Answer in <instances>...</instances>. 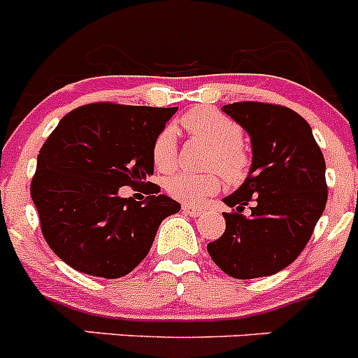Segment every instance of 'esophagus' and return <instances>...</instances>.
<instances>
[{"mask_svg": "<svg viewBox=\"0 0 358 358\" xmlns=\"http://www.w3.org/2000/svg\"><path fill=\"white\" fill-rule=\"evenodd\" d=\"M182 211H185L186 215H189V217H201V215L204 213L202 208L192 206V204H182Z\"/></svg>", "mask_w": 358, "mask_h": 358, "instance_id": "obj_1", "label": "esophagus"}]
</instances>
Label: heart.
I'll list each match as a JSON object with an SVG mask.
<instances>
[{
	"instance_id": "1",
	"label": "heart",
	"mask_w": 358,
	"mask_h": 358,
	"mask_svg": "<svg viewBox=\"0 0 358 358\" xmlns=\"http://www.w3.org/2000/svg\"><path fill=\"white\" fill-rule=\"evenodd\" d=\"M181 125L192 138L213 147L210 156L211 169L220 170L227 177H238L242 173L245 166V156L240 147L243 132L235 120L211 107H197L182 116ZM176 132L170 127H164L152 143V163L157 170L166 172L176 164ZM218 185L220 182L215 173L197 176V173L177 172L166 181V189L179 201L199 204L213 195L218 189Z\"/></svg>"
}]
</instances>
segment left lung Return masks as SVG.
I'll use <instances>...</instances> for the list:
<instances>
[{
  "label": "left lung",
  "mask_w": 358,
  "mask_h": 358,
  "mask_svg": "<svg viewBox=\"0 0 358 358\" xmlns=\"http://www.w3.org/2000/svg\"><path fill=\"white\" fill-rule=\"evenodd\" d=\"M251 138L249 176L224 199L226 231L208 243L211 260L231 278L271 276L301 255L328 199L324 157L312 129L289 107L264 102L224 106ZM252 203V215L241 211Z\"/></svg>",
  "instance_id": "1"
}]
</instances>
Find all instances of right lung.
Returning <instances> with one entry per match:
<instances>
[{
  "instance_id": "1",
  "label": "right lung",
  "mask_w": 358,
  "mask_h": 358,
  "mask_svg": "<svg viewBox=\"0 0 358 358\" xmlns=\"http://www.w3.org/2000/svg\"><path fill=\"white\" fill-rule=\"evenodd\" d=\"M176 110L90 103L68 113L44 141L30 195L44 240L69 267L125 276L148 255L159 224L181 210L166 195L141 202L118 195L154 173L152 143ZM148 188L159 192L154 182Z\"/></svg>"
}]
</instances>
